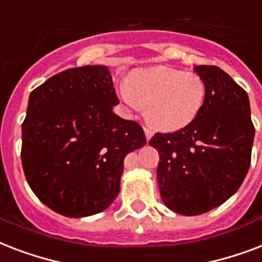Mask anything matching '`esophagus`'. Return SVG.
<instances>
[{"label":"esophagus","mask_w":262,"mask_h":262,"mask_svg":"<svg viewBox=\"0 0 262 262\" xmlns=\"http://www.w3.org/2000/svg\"><path fill=\"white\" fill-rule=\"evenodd\" d=\"M144 133H145V137H147V140L149 141L152 137V135H154V132H152V129H149V127L144 126Z\"/></svg>","instance_id":"obj_1"}]
</instances>
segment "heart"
<instances>
[{
	"label": "heart",
	"mask_w": 262,
	"mask_h": 262,
	"mask_svg": "<svg viewBox=\"0 0 262 262\" xmlns=\"http://www.w3.org/2000/svg\"><path fill=\"white\" fill-rule=\"evenodd\" d=\"M121 94L129 106L145 107V117L152 126L174 132L187 126L200 114L205 85L195 73L156 67L135 72Z\"/></svg>",
	"instance_id": "1"
}]
</instances>
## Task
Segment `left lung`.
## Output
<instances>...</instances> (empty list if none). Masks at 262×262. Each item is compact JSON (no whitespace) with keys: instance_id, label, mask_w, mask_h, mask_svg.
<instances>
[{"instance_id":"left-lung-1","label":"left lung","mask_w":262,"mask_h":262,"mask_svg":"<svg viewBox=\"0 0 262 262\" xmlns=\"http://www.w3.org/2000/svg\"><path fill=\"white\" fill-rule=\"evenodd\" d=\"M205 85L200 114L187 126L155 133L158 183L163 203L186 216L209 212L244 182L252 162L254 125L246 91L220 68H194Z\"/></svg>"}]
</instances>
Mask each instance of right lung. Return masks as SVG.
<instances>
[{
    "label": "right lung",
    "mask_w": 262,
    "mask_h": 262,
    "mask_svg": "<svg viewBox=\"0 0 262 262\" xmlns=\"http://www.w3.org/2000/svg\"><path fill=\"white\" fill-rule=\"evenodd\" d=\"M108 68H72L30 95L21 125L26 179L45 205L68 217L104 211L119 193L123 159L145 145L141 125L113 113Z\"/></svg>",
    "instance_id": "right-lung-1"
}]
</instances>
